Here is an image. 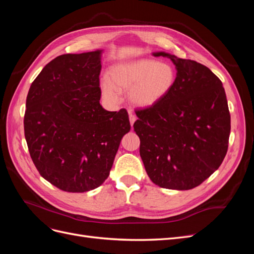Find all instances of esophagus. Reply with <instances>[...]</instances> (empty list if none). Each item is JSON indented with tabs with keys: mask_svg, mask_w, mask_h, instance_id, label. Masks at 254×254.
Returning <instances> with one entry per match:
<instances>
[{
	"mask_svg": "<svg viewBox=\"0 0 254 254\" xmlns=\"http://www.w3.org/2000/svg\"><path fill=\"white\" fill-rule=\"evenodd\" d=\"M135 120H136L135 115L131 111H129V121H130V124H131V126L133 125V123L135 122Z\"/></svg>",
	"mask_w": 254,
	"mask_h": 254,
	"instance_id": "1",
	"label": "esophagus"
}]
</instances>
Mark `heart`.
<instances>
[{"instance_id":"heart-1","label":"heart","mask_w":254,"mask_h":254,"mask_svg":"<svg viewBox=\"0 0 254 254\" xmlns=\"http://www.w3.org/2000/svg\"><path fill=\"white\" fill-rule=\"evenodd\" d=\"M176 73L165 63L142 59L115 64L109 78L101 81L103 95L111 103L120 101V91H128L130 101L135 106L149 107L161 101L174 86Z\"/></svg>"}]
</instances>
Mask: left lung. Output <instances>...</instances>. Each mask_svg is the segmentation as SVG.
<instances>
[{"instance_id": "left-lung-1", "label": "left lung", "mask_w": 254, "mask_h": 254, "mask_svg": "<svg viewBox=\"0 0 254 254\" xmlns=\"http://www.w3.org/2000/svg\"><path fill=\"white\" fill-rule=\"evenodd\" d=\"M177 67L174 86L159 101L135 109L134 131L150 180L191 190L217 170L228 151L231 117L222 82L209 67L166 53Z\"/></svg>"}]
</instances>
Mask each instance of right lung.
Wrapping results in <instances>:
<instances>
[{
	"label": "right lung",
	"mask_w": 254,
	"mask_h": 254,
	"mask_svg": "<svg viewBox=\"0 0 254 254\" xmlns=\"http://www.w3.org/2000/svg\"><path fill=\"white\" fill-rule=\"evenodd\" d=\"M101 51L53 59L32 82L24 134L30 158L45 180L83 193L108 178L122 137L130 130L126 109L99 104Z\"/></svg>",
	"instance_id": "add662e5"
}]
</instances>
